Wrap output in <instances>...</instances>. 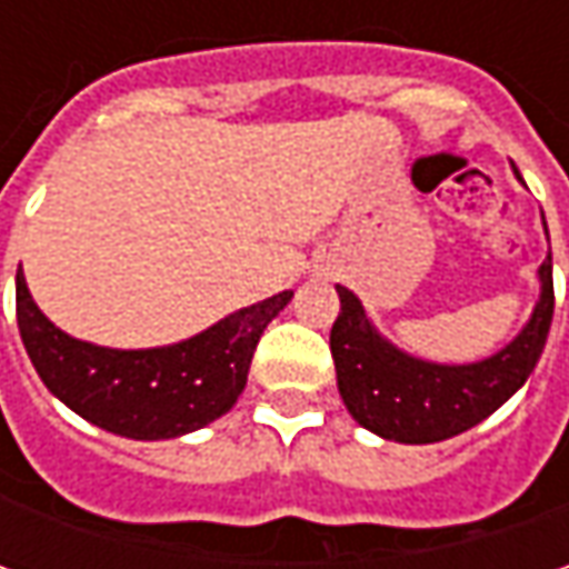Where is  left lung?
I'll use <instances>...</instances> for the list:
<instances>
[{
	"label": "left lung",
	"mask_w": 569,
	"mask_h": 569,
	"mask_svg": "<svg viewBox=\"0 0 569 569\" xmlns=\"http://www.w3.org/2000/svg\"><path fill=\"white\" fill-rule=\"evenodd\" d=\"M513 173L522 183L516 167ZM336 291L341 310L329 336V348L341 402L363 430L411 447L459 437L516 396L536 370L555 317L551 252L538 266L532 317L500 351L469 363H440L408 355L373 326L361 297L341 284H336Z\"/></svg>",
	"instance_id": "1"
}]
</instances>
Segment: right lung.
<instances>
[{"mask_svg": "<svg viewBox=\"0 0 569 569\" xmlns=\"http://www.w3.org/2000/svg\"><path fill=\"white\" fill-rule=\"evenodd\" d=\"M291 297H266L173 345L107 348L62 332L37 307L21 266L14 278L18 329L43 386L84 421L129 440L187 437L228 415L266 326Z\"/></svg>", "mask_w": 569, "mask_h": 569, "instance_id": "right-lung-1", "label": "right lung"}]
</instances>
